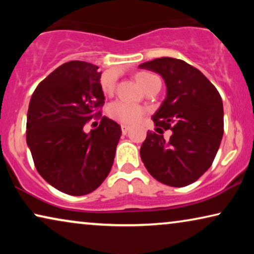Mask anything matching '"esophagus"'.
Segmentation results:
<instances>
[{"instance_id": "obj_1", "label": "esophagus", "mask_w": 254, "mask_h": 254, "mask_svg": "<svg viewBox=\"0 0 254 254\" xmlns=\"http://www.w3.org/2000/svg\"><path fill=\"white\" fill-rule=\"evenodd\" d=\"M121 130H123V134L126 135L128 131H129V126H126V125H123L121 126Z\"/></svg>"}]
</instances>
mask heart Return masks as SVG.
I'll return each instance as SVG.
<instances>
[{
    "label": "heart",
    "mask_w": 254,
    "mask_h": 254,
    "mask_svg": "<svg viewBox=\"0 0 254 254\" xmlns=\"http://www.w3.org/2000/svg\"><path fill=\"white\" fill-rule=\"evenodd\" d=\"M156 78H158L157 76L147 71L138 72L136 75V81L143 90L149 83ZM103 91L105 93H111L113 91V85L109 84L107 82L103 83ZM109 114L112 119L119 121L121 124L131 125L141 119V117L143 116V110L136 105H133V104L124 102V100H117V102L111 104Z\"/></svg>",
    "instance_id": "obj_1"
}]
</instances>
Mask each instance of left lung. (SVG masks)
I'll list each match as a JSON object with an SVG mask.
<instances>
[{"label": "left lung", "instance_id": "left-lung-1", "mask_svg": "<svg viewBox=\"0 0 254 254\" xmlns=\"http://www.w3.org/2000/svg\"><path fill=\"white\" fill-rule=\"evenodd\" d=\"M138 67L164 78L166 98L151 119L158 133L173 130L166 142L148 130L140 150L142 162L159 183L190 185L210 168L220 148L224 130L220 93L199 69L178 59H155Z\"/></svg>", "mask_w": 254, "mask_h": 254}]
</instances>
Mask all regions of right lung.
<instances>
[{
  "mask_svg": "<svg viewBox=\"0 0 254 254\" xmlns=\"http://www.w3.org/2000/svg\"><path fill=\"white\" fill-rule=\"evenodd\" d=\"M100 76L95 64L65 62L39 83L30 100L26 142L34 166L69 195H85L102 185L121 136L119 125L102 117ZM91 119L101 124L86 134L84 127Z\"/></svg>",
  "mask_w": 254,
  "mask_h": 254,
  "instance_id": "obj_1",
  "label": "right lung"
}]
</instances>
